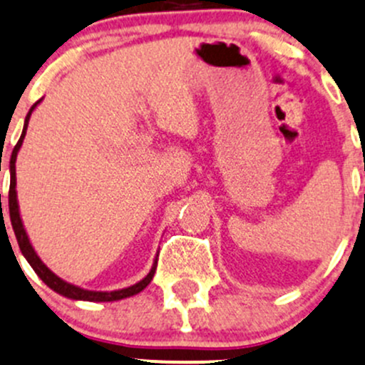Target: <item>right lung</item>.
<instances>
[{
  "label": "right lung",
  "instance_id": "1",
  "mask_svg": "<svg viewBox=\"0 0 365 365\" xmlns=\"http://www.w3.org/2000/svg\"><path fill=\"white\" fill-rule=\"evenodd\" d=\"M41 101V99H40ZM34 103L33 106H31L28 117H26L24 120V129H22V134H21V140L17 141V145H15L14 152H11V157H10V192H9V210H10V220H11V227H14V232H15V237H17V243H19V248H21L22 255L26 257V260L29 262V266L33 267L34 273L41 278V282L45 283L47 287H51L53 292L64 295V297L68 299H73V301H91V302H110V301H120V299H125V297H131V295H136L140 294L141 290L145 289V287L148 285V283L152 282L153 274H155V267H157V259L153 260V266L150 269V273L145 276L143 279H140L138 283H134L131 287H125V289H120V290H112V292H98V290H87V289H82V287H76L73 285V283H68L64 282L63 278H59L56 273H52L51 269H48L47 266H45L43 260L38 257V253L34 252L33 245H31L29 237H28V232H26L24 229V224H22V218H21V212H19V201H17V190H15V185H17V178H15V160H17V153L21 150L22 147V141H24V136H26V131H28V124H29V118H31V113H33V110L36 108L38 103Z\"/></svg>",
  "mask_w": 365,
  "mask_h": 365
}]
</instances>
